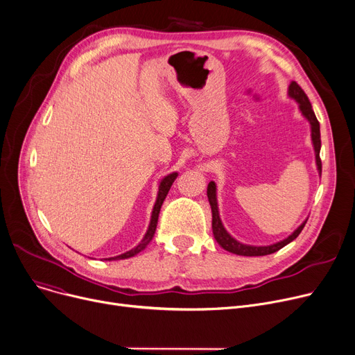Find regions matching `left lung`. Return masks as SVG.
<instances>
[{
  "mask_svg": "<svg viewBox=\"0 0 355 355\" xmlns=\"http://www.w3.org/2000/svg\"><path fill=\"white\" fill-rule=\"evenodd\" d=\"M288 96L291 98H294L300 104V110L302 116L309 121L311 124V139L312 144H314V150H315V163H317V169L321 173L322 172V164L320 159V150H321V133H320V123L315 117L314 110H312V106L309 103L308 96L305 92L298 86V83L291 81V85L288 87ZM207 199H209L211 207H212V231L216 242L225 249L227 252H232L236 255L242 257H262V255H269L279 251L281 248L288 245L289 242H293L304 229L306 220L301 223L295 231L291 234L288 238H285L281 242H277L274 245H268V246H254V245H245L234 239L231 235L226 232V229L222 225V220L219 218V209H218V200H216V184L215 182H209L207 184Z\"/></svg>",
  "mask_w": 355,
  "mask_h": 355,
  "instance_id": "obj_1",
  "label": "left lung"
}]
</instances>
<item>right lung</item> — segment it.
<instances>
[{
  "mask_svg": "<svg viewBox=\"0 0 355 355\" xmlns=\"http://www.w3.org/2000/svg\"><path fill=\"white\" fill-rule=\"evenodd\" d=\"M176 178H178V173L175 172V173H171V175H168V176L162 179V182H160V184H159L157 199H156V203H155V207H153V212H152L150 225H149L148 232H146L144 238L141 239V242H140L137 246H135L133 249H130L129 252H124V254H121V255H119V257H114V258H107L109 261H117V259H128V258H132V257L137 255L139 252H141L143 249L149 245V242L153 239V235H155V232H156V226H157V219H159L162 203H163L166 195H168V192H169V189H171V186H172V183L175 182Z\"/></svg>",
  "mask_w": 355,
  "mask_h": 355,
  "instance_id": "right-lung-1",
  "label": "right lung"
}]
</instances>
